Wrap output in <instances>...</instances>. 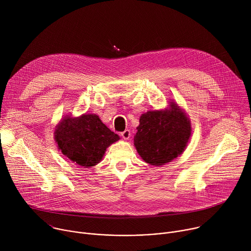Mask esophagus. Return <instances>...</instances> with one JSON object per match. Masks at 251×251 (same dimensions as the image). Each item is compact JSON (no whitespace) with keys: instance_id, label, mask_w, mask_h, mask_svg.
Segmentation results:
<instances>
[{"instance_id":"esophagus-1","label":"esophagus","mask_w":251,"mask_h":251,"mask_svg":"<svg viewBox=\"0 0 251 251\" xmlns=\"http://www.w3.org/2000/svg\"><path fill=\"white\" fill-rule=\"evenodd\" d=\"M121 136H122V138L124 139V140H128L129 138H130V136H131V132H130V130H125V131H123V132H121Z\"/></svg>"}]
</instances>
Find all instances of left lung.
Segmentation results:
<instances>
[{"instance_id": "obj_1", "label": "left lung", "mask_w": 251, "mask_h": 251, "mask_svg": "<svg viewBox=\"0 0 251 251\" xmlns=\"http://www.w3.org/2000/svg\"><path fill=\"white\" fill-rule=\"evenodd\" d=\"M191 131L190 120L180 107L172 102L170 109L142 114L134 145L146 163L162 166L183 153Z\"/></svg>"}]
</instances>
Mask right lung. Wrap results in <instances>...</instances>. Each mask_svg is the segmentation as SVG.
<instances>
[{"label": "right lung", "instance_id": "right-lung-1", "mask_svg": "<svg viewBox=\"0 0 251 251\" xmlns=\"http://www.w3.org/2000/svg\"><path fill=\"white\" fill-rule=\"evenodd\" d=\"M54 138L62 154L83 168L98 164L106 148L120 139L95 114L65 117L57 125Z\"/></svg>", "mask_w": 251, "mask_h": 251}]
</instances>
